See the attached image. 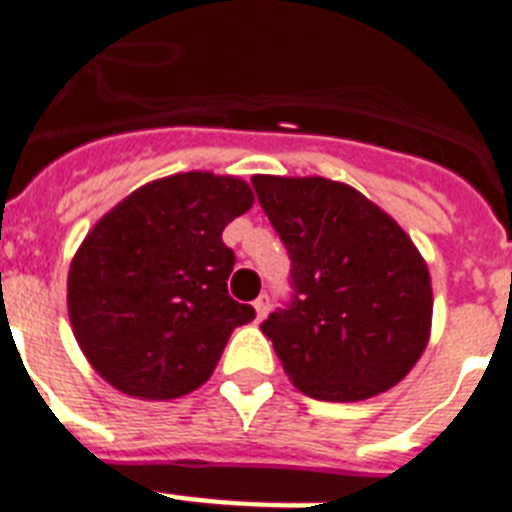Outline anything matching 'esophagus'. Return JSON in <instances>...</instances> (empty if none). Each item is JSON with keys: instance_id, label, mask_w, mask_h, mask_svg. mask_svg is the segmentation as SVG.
<instances>
[{"instance_id": "34e87169", "label": "esophagus", "mask_w": 512, "mask_h": 512, "mask_svg": "<svg viewBox=\"0 0 512 512\" xmlns=\"http://www.w3.org/2000/svg\"><path fill=\"white\" fill-rule=\"evenodd\" d=\"M252 307H255V318H257V321H263L265 315H268V307H270L268 294H260V297H257L255 302H252Z\"/></svg>"}]
</instances>
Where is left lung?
Returning <instances> with one entry per match:
<instances>
[{
  "label": "left lung",
  "mask_w": 512,
  "mask_h": 512,
  "mask_svg": "<svg viewBox=\"0 0 512 512\" xmlns=\"http://www.w3.org/2000/svg\"><path fill=\"white\" fill-rule=\"evenodd\" d=\"M292 260V299L263 321L286 376L313 400L392 389L426 350L431 276L397 220L321 176H252Z\"/></svg>",
  "instance_id": "obj_1"
}]
</instances>
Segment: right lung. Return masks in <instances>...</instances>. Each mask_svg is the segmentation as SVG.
<instances>
[{
    "mask_svg": "<svg viewBox=\"0 0 512 512\" xmlns=\"http://www.w3.org/2000/svg\"><path fill=\"white\" fill-rule=\"evenodd\" d=\"M247 181L176 173L115 205L68 273L70 326L115 389L176 400L213 376L228 336L255 307L228 297L234 249L223 228L252 207Z\"/></svg>",
    "mask_w": 512,
    "mask_h": 512,
    "instance_id": "1",
    "label": "right lung"
}]
</instances>
